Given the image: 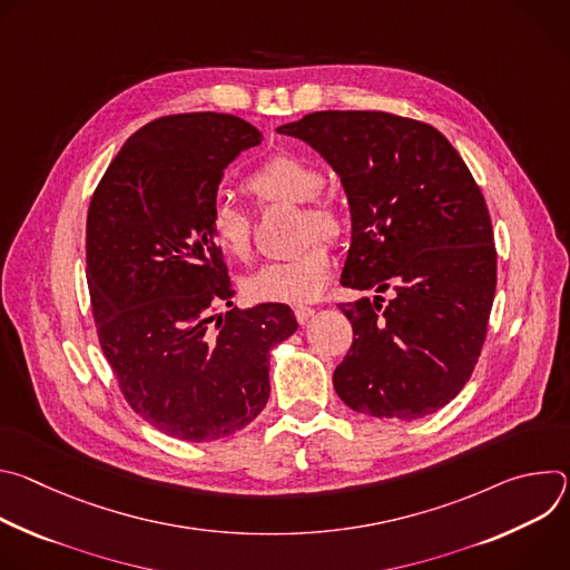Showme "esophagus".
Returning a JSON list of instances; mask_svg holds the SVG:
<instances>
[{
  "label": "esophagus",
  "mask_w": 570,
  "mask_h": 570,
  "mask_svg": "<svg viewBox=\"0 0 570 570\" xmlns=\"http://www.w3.org/2000/svg\"><path fill=\"white\" fill-rule=\"evenodd\" d=\"M293 311H295V317H297V322H299V324H304V322L315 313V308H313V306H308V304H295V306H293Z\"/></svg>",
  "instance_id": "1"
}]
</instances>
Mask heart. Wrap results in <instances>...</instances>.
<instances>
[{"mask_svg": "<svg viewBox=\"0 0 570 570\" xmlns=\"http://www.w3.org/2000/svg\"><path fill=\"white\" fill-rule=\"evenodd\" d=\"M246 191L259 207L302 205L299 240L306 246L288 259L262 266L243 279V293L255 302H302L315 297L332 275V253L327 240H338L345 232L341 205L322 194L324 171L313 159L277 153L246 178ZM209 236L223 257L236 264L253 259V216L229 198H218L209 212Z\"/></svg>", "mask_w": 570, "mask_h": 570, "instance_id": "b5f03b06", "label": "heart"}]
</instances>
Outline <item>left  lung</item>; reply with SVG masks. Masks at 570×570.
<instances>
[{"label":"left lung","instance_id":"obj_1","mask_svg":"<svg viewBox=\"0 0 570 570\" xmlns=\"http://www.w3.org/2000/svg\"><path fill=\"white\" fill-rule=\"evenodd\" d=\"M277 130L341 176L352 212L341 284L376 291L338 304L354 330L338 396L379 420L444 409L478 363L497 293L492 218L464 159L438 128L376 110L311 112Z\"/></svg>","mask_w":570,"mask_h":570}]
</instances>
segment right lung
<instances>
[{
	"label": "right lung",
	"mask_w": 570,
	"mask_h": 570,
	"mask_svg": "<svg viewBox=\"0 0 570 570\" xmlns=\"http://www.w3.org/2000/svg\"><path fill=\"white\" fill-rule=\"evenodd\" d=\"M259 141L234 115L159 117L121 146L90 200L86 273L101 350L130 409L176 440L248 426L271 396V350L297 330L286 304L232 308L209 236L225 167Z\"/></svg>",
	"instance_id": "add662e5"
}]
</instances>
